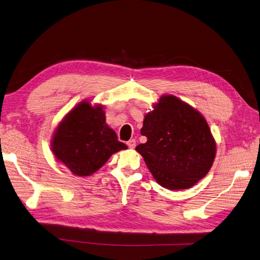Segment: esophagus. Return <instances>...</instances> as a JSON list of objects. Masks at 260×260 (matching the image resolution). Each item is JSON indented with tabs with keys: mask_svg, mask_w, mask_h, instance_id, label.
I'll use <instances>...</instances> for the list:
<instances>
[{
	"mask_svg": "<svg viewBox=\"0 0 260 260\" xmlns=\"http://www.w3.org/2000/svg\"><path fill=\"white\" fill-rule=\"evenodd\" d=\"M127 145L129 148H131V149H133V148H135V146H137V142H135V140H130L127 142Z\"/></svg>",
	"mask_w": 260,
	"mask_h": 260,
	"instance_id": "1",
	"label": "esophagus"
}]
</instances>
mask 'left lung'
<instances>
[{
    "mask_svg": "<svg viewBox=\"0 0 260 260\" xmlns=\"http://www.w3.org/2000/svg\"><path fill=\"white\" fill-rule=\"evenodd\" d=\"M141 133L147 142L135 150L162 187L190 188L213 166L216 142L206 119L177 96L159 97L145 115Z\"/></svg>",
    "mask_w": 260,
    "mask_h": 260,
    "instance_id": "obj_1",
    "label": "left lung"
}]
</instances>
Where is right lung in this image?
Segmentation results:
<instances>
[{
	"label": "right lung",
	"instance_id": "1",
	"mask_svg": "<svg viewBox=\"0 0 260 260\" xmlns=\"http://www.w3.org/2000/svg\"><path fill=\"white\" fill-rule=\"evenodd\" d=\"M104 107L92 106L89 101L79 103L59 122L54 131L52 151L73 175L89 177L102 168L110 156L127 145L106 122Z\"/></svg>",
	"mask_w": 260,
	"mask_h": 260
}]
</instances>
